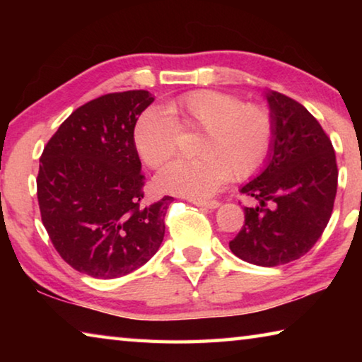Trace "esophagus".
Returning a JSON list of instances; mask_svg holds the SVG:
<instances>
[{
    "mask_svg": "<svg viewBox=\"0 0 362 362\" xmlns=\"http://www.w3.org/2000/svg\"><path fill=\"white\" fill-rule=\"evenodd\" d=\"M193 204L199 206V207H206V209H217V207L220 206V203L216 199H212V201H193Z\"/></svg>",
    "mask_w": 362,
    "mask_h": 362,
    "instance_id": "34e87169",
    "label": "esophagus"
}]
</instances>
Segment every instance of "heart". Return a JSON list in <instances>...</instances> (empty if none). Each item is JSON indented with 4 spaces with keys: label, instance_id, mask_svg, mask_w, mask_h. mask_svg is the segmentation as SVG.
<instances>
[{
    "label": "heart",
    "instance_id": "heart-1",
    "mask_svg": "<svg viewBox=\"0 0 362 362\" xmlns=\"http://www.w3.org/2000/svg\"><path fill=\"white\" fill-rule=\"evenodd\" d=\"M203 132L196 159L174 161L159 170V192L206 199L230 179H249L272 148L273 119L257 103L214 89L192 90L166 103L163 113L148 110L134 127V145L148 168L156 169L177 151V132Z\"/></svg>",
    "mask_w": 362,
    "mask_h": 362
}]
</instances>
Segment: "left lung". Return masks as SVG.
<instances>
[{
    "instance_id": "obj_1",
    "label": "left lung",
    "mask_w": 362,
    "mask_h": 362,
    "mask_svg": "<svg viewBox=\"0 0 362 362\" xmlns=\"http://www.w3.org/2000/svg\"><path fill=\"white\" fill-rule=\"evenodd\" d=\"M273 142L262 173L241 188L259 201L244 207V225L231 252L259 267L284 265L320 240L337 194L335 151L320 122L302 103L267 93Z\"/></svg>"
}]
</instances>
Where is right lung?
<instances>
[{"mask_svg": "<svg viewBox=\"0 0 362 362\" xmlns=\"http://www.w3.org/2000/svg\"><path fill=\"white\" fill-rule=\"evenodd\" d=\"M148 90L97 97L49 140L36 179L42 225L59 255L99 279L129 274L156 254L173 196L144 204L145 175L134 127Z\"/></svg>", "mask_w": 362, "mask_h": 362, "instance_id": "right-lung-1", "label": "right lung"}]
</instances>
